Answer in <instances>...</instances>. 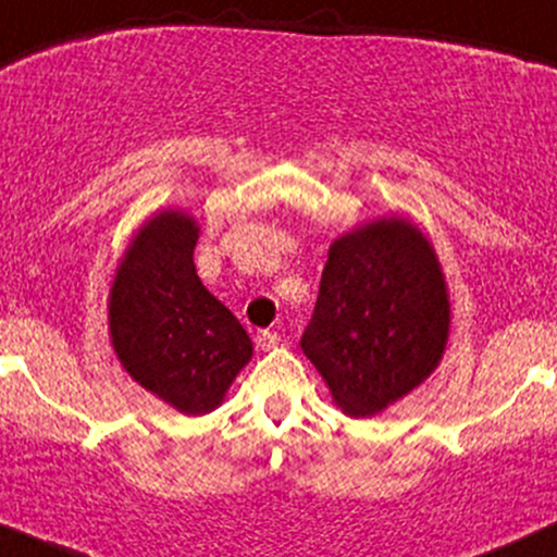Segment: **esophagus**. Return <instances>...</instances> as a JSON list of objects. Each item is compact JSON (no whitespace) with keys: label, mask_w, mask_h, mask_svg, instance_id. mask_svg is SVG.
Here are the masks:
<instances>
[{"label":"esophagus","mask_w":557,"mask_h":557,"mask_svg":"<svg viewBox=\"0 0 557 557\" xmlns=\"http://www.w3.org/2000/svg\"><path fill=\"white\" fill-rule=\"evenodd\" d=\"M281 342V336L276 334V331H271V329H262V331H258V347L260 349H273Z\"/></svg>","instance_id":"1"}]
</instances>
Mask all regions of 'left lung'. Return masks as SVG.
<instances>
[{
    "label": "left lung",
    "mask_w": 557,
    "mask_h": 557,
    "mask_svg": "<svg viewBox=\"0 0 557 557\" xmlns=\"http://www.w3.org/2000/svg\"><path fill=\"white\" fill-rule=\"evenodd\" d=\"M449 305L426 236L389 218L329 249L302 352L352 418L376 416L429 376L447 345Z\"/></svg>",
    "instance_id": "left-lung-1"
}]
</instances>
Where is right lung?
<instances>
[{"mask_svg": "<svg viewBox=\"0 0 557 557\" xmlns=\"http://www.w3.org/2000/svg\"><path fill=\"white\" fill-rule=\"evenodd\" d=\"M197 226L160 212L136 234L110 292V334L126 371L186 416L218 408L252 342L195 268Z\"/></svg>", "mask_w": 557, "mask_h": 557, "instance_id": "1", "label": "right lung"}]
</instances>
